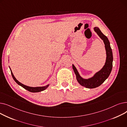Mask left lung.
I'll list each match as a JSON object with an SVG mask.
<instances>
[{"instance_id":"1","label":"left lung","mask_w":127,"mask_h":127,"mask_svg":"<svg viewBox=\"0 0 127 127\" xmlns=\"http://www.w3.org/2000/svg\"><path fill=\"white\" fill-rule=\"evenodd\" d=\"M94 30L99 37L103 40L105 45L106 59L105 65L103 68L96 73L94 77L89 79H84L79 75L75 66L72 65V68L75 73L77 80L79 83L84 87L89 89L96 88L102 84L105 80L109 77L112 71L113 66V53L108 37L103 34L99 28L95 27Z\"/></svg>"}]
</instances>
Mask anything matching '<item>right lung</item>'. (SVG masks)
<instances>
[{"label":"right lung","instance_id":"1","mask_svg":"<svg viewBox=\"0 0 127 127\" xmlns=\"http://www.w3.org/2000/svg\"><path fill=\"white\" fill-rule=\"evenodd\" d=\"M11 70V69H10ZM11 75H12V76L13 78V79L14 80V81L19 85H21V86H22V87L23 88H24L25 89L27 90V91L30 92H32V93H36V92H41V91H43L44 90H45V89H46L48 87L49 85H46L45 86H43V87H35V88H33V87H30V86H26V85H24L23 84L21 83V82H19L18 80H17L15 78V77L14 76V75H13V73L11 70Z\"/></svg>","mask_w":127,"mask_h":127}]
</instances>
